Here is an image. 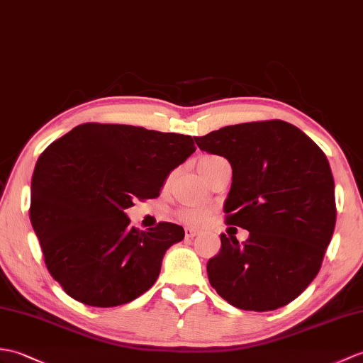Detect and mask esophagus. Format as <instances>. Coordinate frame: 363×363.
Returning a JSON list of instances; mask_svg holds the SVG:
<instances>
[{"label": "esophagus", "mask_w": 363, "mask_h": 363, "mask_svg": "<svg viewBox=\"0 0 363 363\" xmlns=\"http://www.w3.org/2000/svg\"><path fill=\"white\" fill-rule=\"evenodd\" d=\"M198 235H199V232L195 229H185V237L187 238H195V237H198Z\"/></svg>", "instance_id": "esophagus-1"}]
</instances>
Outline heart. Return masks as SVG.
<instances>
[{"label":"heart","instance_id":"b5f03b06","mask_svg":"<svg viewBox=\"0 0 363 363\" xmlns=\"http://www.w3.org/2000/svg\"><path fill=\"white\" fill-rule=\"evenodd\" d=\"M220 161H224L221 156H216V155H207V156H202L199 157L198 161V170L201 173L202 178L210 172V168H212L215 164H218ZM208 212L204 208H198V207H187V208H181L178 212V220L184 224H189V225H199L206 221Z\"/></svg>","mask_w":363,"mask_h":363}]
</instances>
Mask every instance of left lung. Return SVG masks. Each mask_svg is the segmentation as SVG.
I'll return each mask as SVG.
<instances>
[{"label": "left lung", "instance_id": "obj_1", "mask_svg": "<svg viewBox=\"0 0 363 363\" xmlns=\"http://www.w3.org/2000/svg\"><path fill=\"white\" fill-rule=\"evenodd\" d=\"M195 140L230 162L225 223L250 233L241 244L221 235L220 254L207 263L210 284L244 311L288 305L318 274L334 233V178L325 153L277 119L224 126Z\"/></svg>", "mask_w": 363, "mask_h": 363}]
</instances>
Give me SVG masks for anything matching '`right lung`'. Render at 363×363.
<instances>
[{"instance_id":"add662e5","label":"right lung","mask_w":363,"mask_h":363,"mask_svg":"<svg viewBox=\"0 0 363 363\" xmlns=\"http://www.w3.org/2000/svg\"><path fill=\"white\" fill-rule=\"evenodd\" d=\"M191 136L143 126L82 123L40 155L29 216L49 274L83 305L130 303L157 280L165 250L184 229L133 227L125 210L159 196L173 168L193 151Z\"/></svg>"}]
</instances>
